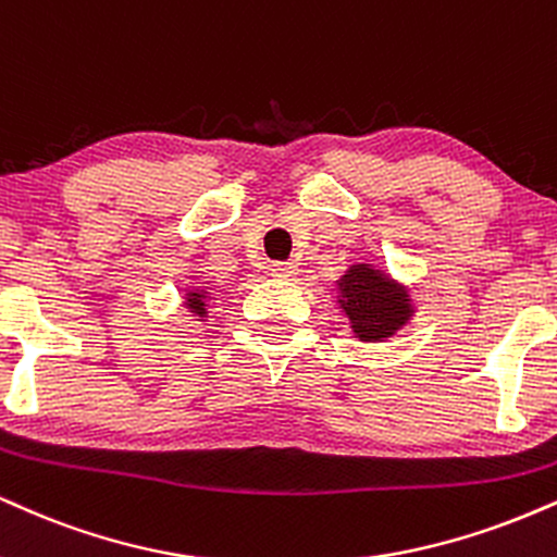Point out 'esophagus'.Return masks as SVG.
<instances>
[{
  "label": "esophagus",
  "instance_id": "obj_1",
  "mask_svg": "<svg viewBox=\"0 0 557 557\" xmlns=\"http://www.w3.org/2000/svg\"><path fill=\"white\" fill-rule=\"evenodd\" d=\"M272 274L280 280H290L298 274V267L293 261H277V264H272Z\"/></svg>",
  "mask_w": 557,
  "mask_h": 557
}]
</instances>
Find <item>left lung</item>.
I'll list each match as a JSON object with an SVG mask.
<instances>
[{
	"instance_id": "left-lung-1",
	"label": "left lung",
	"mask_w": 557,
	"mask_h": 557,
	"mask_svg": "<svg viewBox=\"0 0 557 557\" xmlns=\"http://www.w3.org/2000/svg\"><path fill=\"white\" fill-rule=\"evenodd\" d=\"M334 287L337 306L350 321L352 337L360 343H386L405 330L418 311L412 287L368 261H355L347 267Z\"/></svg>"
}]
</instances>
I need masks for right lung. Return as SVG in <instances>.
<instances>
[{
    "instance_id": "add662e5",
    "label": "right lung",
    "mask_w": 557,
    "mask_h": 557,
    "mask_svg": "<svg viewBox=\"0 0 557 557\" xmlns=\"http://www.w3.org/2000/svg\"><path fill=\"white\" fill-rule=\"evenodd\" d=\"M210 287H189V290H184V304L181 306L191 313L194 321H205L210 313Z\"/></svg>"
}]
</instances>
